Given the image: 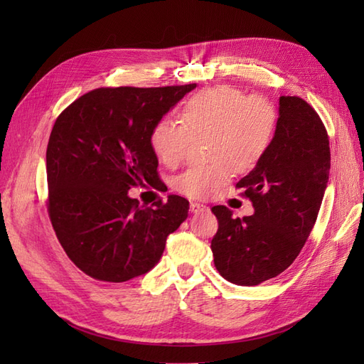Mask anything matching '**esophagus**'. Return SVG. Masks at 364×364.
I'll return each mask as SVG.
<instances>
[{
	"label": "esophagus",
	"mask_w": 364,
	"mask_h": 364,
	"mask_svg": "<svg viewBox=\"0 0 364 364\" xmlns=\"http://www.w3.org/2000/svg\"><path fill=\"white\" fill-rule=\"evenodd\" d=\"M190 209H191V213H194V214H199V213H203V211H208V206H205V205H202V203H191L190 205Z\"/></svg>",
	"instance_id": "1"
}]
</instances>
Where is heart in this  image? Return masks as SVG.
<instances>
[{
  "mask_svg": "<svg viewBox=\"0 0 364 364\" xmlns=\"http://www.w3.org/2000/svg\"><path fill=\"white\" fill-rule=\"evenodd\" d=\"M181 124L162 119L153 127L150 144L170 168L186 158L193 139L209 138L206 153L213 161L179 176L176 188L191 199H206L232 178L247 173L266 155L277 130V107L266 97L246 95L220 85L191 95L181 107Z\"/></svg>",
  "mask_w": 364,
  "mask_h": 364,
  "instance_id": "obj_1",
  "label": "heart"
}]
</instances>
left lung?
Listing matches in <instances>:
<instances>
[{
  "mask_svg": "<svg viewBox=\"0 0 364 364\" xmlns=\"http://www.w3.org/2000/svg\"><path fill=\"white\" fill-rule=\"evenodd\" d=\"M272 144L237 186L245 188L253 215L234 218L218 205L211 241L214 264L229 282L252 287L278 277L299 255L321 209L331 167L322 119L299 97H279Z\"/></svg>",
  "mask_w": 364,
  "mask_h": 364,
  "instance_id": "1",
  "label": "left lung"
}]
</instances>
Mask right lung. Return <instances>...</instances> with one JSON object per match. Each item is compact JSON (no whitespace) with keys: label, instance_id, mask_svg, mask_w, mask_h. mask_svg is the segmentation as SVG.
Listing matches in <instances>:
<instances>
[{"label":"right lung","instance_id":"1","mask_svg":"<svg viewBox=\"0 0 364 364\" xmlns=\"http://www.w3.org/2000/svg\"><path fill=\"white\" fill-rule=\"evenodd\" d=\"M196 85L98 87L59 115L47 147L48 214L63 250L98 281L124 282L159 262L188 217L181 196L138 206L132 186L159 190L151 130Z\"/></svg>","mask_w":364,"mask_h":364}]
</instances>
